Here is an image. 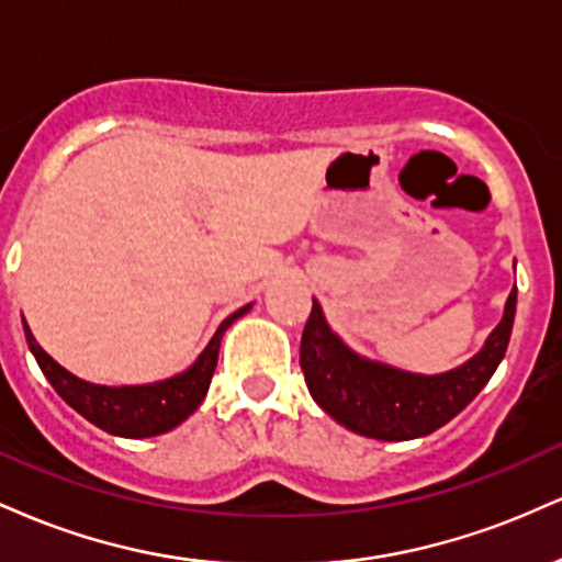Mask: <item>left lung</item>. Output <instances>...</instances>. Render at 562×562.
Segmentation results:
<instances>
[{"instance_id":"1","label":"left lung","mask_w":562,"mask_h":562,"mask_svg":"<svg viewBox=\"0 0 562 562\" xmlns=\"http://www.w3.org/2000/svg\"><path fill=\"white\" fill-rule=\"evenodd\" d=\"M515 303L518 288H513L502 322L473 359L441 375H417L351 351L314 301L301 335V370L308 393L335 423L359 436L409 441L434 434L479 396L505 359Z\"/></svg>"}]
</instances>
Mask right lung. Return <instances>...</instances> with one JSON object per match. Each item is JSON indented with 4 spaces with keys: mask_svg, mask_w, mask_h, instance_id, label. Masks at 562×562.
I'll return each mask as SVG.
<instances>
[{
    "mask_svg": "<svg viewBox=\"0 0 562 562\" xmlns=\"http://www.w3.org/2000/svg\"><path fill=\"white\" fill-rule=\"evenodd\" d=\"M250 308L243 306L235 314L218 325L214 338L203 348V353L195 359V364L187 367L179 375L158 380V383L147 385H94L87 380L76 378L66 367H60L36 344L34 333L23 322L25 340H29L31 353L36 357V364L42 367L44 378L53 383L57 396L68 406H74L81 417L102 428L105 434L121 438H150L160 436L166 430L177 428L184 423L192 412L198 409L200 402L209 393L211 378H214L218 362V346H222V335L237 317H243Z\"/></svg>",
    "mask_w": 562,
    "mask_h": 562,
    "instance_id": "1",
    "label": "right lung"
}]
</instances>
